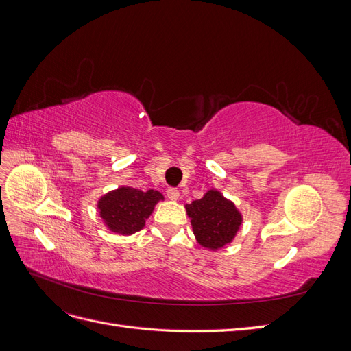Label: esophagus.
<instances>
[{
    "mask_svg": "<svg viewBox=\"0 0 351 351\" xmlns=\"http://www.w3.org/2000/svg\"><path fill=\"white\" fill-rule=\"evenodd\" d=\"M167 196H168V199H171V200H178L180 192H178L177 189H174V187H169V189L167 190Z\"/></svg>",
    "mask_w": 351,
    "mask_h": 351,
    "instance_id": "obj_1",
    "label": "esophagus"
}]
</instances>
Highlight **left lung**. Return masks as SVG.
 <instances>
[{"label":"left lung","mask_w":351,"mask_h":351,"mask_svg":"<svg viewBox=\"0 0 351 351\" xmlns=\"http://www.w3.org/2000/svg\"><path fill=\"white\" fill-rule=\"evenodd\" d=\"M186 210L197 243L209 250L222 249L234 240L243 222L236 205L215 189L187 204Z\"/></svg>","instance_id":"8db88e82"}]
</instances>
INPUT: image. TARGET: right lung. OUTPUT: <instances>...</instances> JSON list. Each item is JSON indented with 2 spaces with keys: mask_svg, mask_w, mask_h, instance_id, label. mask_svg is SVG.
<instances>
[{
  "mask_svg": "<svg viewBox=\"0 0 351 351\" xmlns=\"http://www.w3.org/2000/svg\"><path fill=\"white\" fill-rule=\"evenodd\" d=\"M159 200H164V196L158 190L142 192L139 189L123 186L104 195L97 206L110 231L130 236L145 227Z\"/></svg>",
  "mask_w": 351,
  "mask_h": 351,
  "instance_id": "right-lung-1",
  "label": "right lung"
}]
</instances>
